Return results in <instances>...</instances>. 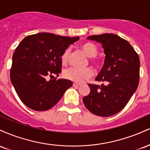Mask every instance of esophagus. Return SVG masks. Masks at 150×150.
<instances>
[{
  "instance_id": "34e87169",
  "label": "esophagus",
  "mask_w": 150,
  "mask_h": 150,
  "mask_svg": "<svg viewBox=\"0 0 150 150\" xmlns=\"http://www.w3.org/2000/svg\"><path fill=\"white\" fill-rule=\"evenodd\" d=\"M80 84H77V83H75V82H74V83H73V87H80Z\"/></svg>"
}]
</instances>
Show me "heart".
Listing matches in <instances>:
<instances>
[{
	"mask_svg": "<svg viewBox=\"0 0 150 150\" xmlns=\"http://www.w3.org/2000/svg\"><path fill=\"white\" fill-rule=\"evenodd\" d=\"M82 50L85 51L87 56L91 57L90 61L93 63H97V60L95 59L94 56H97L98 53V50L95 46L92 43L86 42L84 43L81 46ZM70 52V49H65L64 52L63 53L61 56V61L63 63H67L69 58V55ZM63 75L66 79L70 80L77 83H82L85 81L88 80L93 75V70L90 67L87 68H79L75 67H70L67 68L63 72Z\"/></svg>",
	"mask_w": 150,
	"mask_h": 150,
	"instance_id": "obj_1",
	"label": "heart"
}]
</instances>
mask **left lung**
Instances as JSON below:
<instances>
[{
  "instance_id": "obj_1",
  "label": "left lung",
  "mask_w": 150,
  "mask_h": 150,
  "mask_svg": "<svg viewBox=\"0 0 150 150\" xmlns=\"http://www.w3.org/2000/svg\"><path fill=\"white\" fill-rule=\"evenodd\" d=\"M102 44L104 64L95 80L101 86L89 84L90 92L83 98L86 108L97 116L108 117L121 111L138 87L140 58L128 41L116 34L89 36Z\"/></svg>"
}]
</instances>
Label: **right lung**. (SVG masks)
<instances>
[{"label": "right lung", "instance_id": "1", "mask_svg": "<svg viewBox=\"0 0 150 150\" xmlns=\"http://www.w3.org/2000/svg\"><path fill=\"white\" fill-rule=\"evenodd\" d=\"M78 39L43 32L27 36L20 42L13 53L10 80L27 107L37 111L49 110L73 86L70 80H51V77L61 73L62 54Z\"/></svg>", "mask_w": 150, "mask_h": 150}]
</instances>
